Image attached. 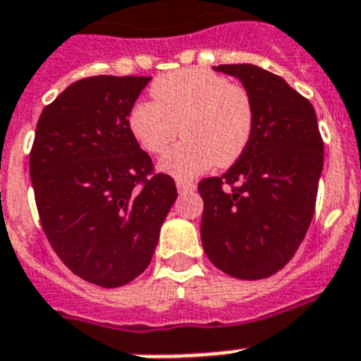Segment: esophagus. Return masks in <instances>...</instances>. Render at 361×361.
<instances>
[{"mask_svg":"<svg viewBox=\"0 0 361 361\" xmlns=\"http://www.w3.org/2000/svg\"><path fill=\"white\" fill-rule=\"evenodd\" d=\"M176 187H178L180 192H190V190H195V183L187 180H176Z\"/></svg>","mask_w":361,"mask_h":361,"instance_id":"34e87169","label":"esophagus"}]
</instances>
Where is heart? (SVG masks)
Listing matches in <instances>:
<instances>
[{"label": "heart", "mask_w": 361, "mask_h": 361, "mask_svg": "<svg viewBox=\"0 0 361 361\" xmlns=\"http://www.w3.org/2000/svg\"><path fill=\"white\" fill-rule=\"evenodd\" d=\"M154 101H139L128 114L132 135L150 154L166 150L157 166L174 178H195L216 163L229 166L250 145L255 111L250 93L207 69H180L156 78Z\"/></svg>", "instance_id": "heart-1"}]
</instances>
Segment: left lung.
I'll list each match as a JSON object with an SVG mask.
<instances>
[{"label":"left lung","instance_id":"obj_1","mask_svg":"<svg viewBox=\"0 0 361 361\" xmlns=\"http://www.w3.org/2000/svg\"><path fill=\"white\" fill-rule=\"evenodd\" d=\"M250 93V145L220 178L198 183L202 244L224 274L264 279L288 264L314 216L323 139L314 106L279 75L251 63H222Z\"/></svg>","mask_w":361,"mask_h":361}]
</instances>
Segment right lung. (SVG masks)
I'll list each match as a JSON object with an SVG mask.
<instances>
[{
  "label": "right lung",
  "instance_id": "1",
  "mask_svg": "<svg viewBox=\"0 0 361 361\" xmlns=\"http://www.w3.org/2000/svg\"><path fill=\"white\" fill-rule=\"evenodd\" d=\"M150 77L80 78L36 124L29 172L44 233L63 264L102 288L147 269L178 198L169 174L130 132L128 114Z\"/></svg>",
  "mask_w": 361,
  "mask_h": 361
}]
</instances>
